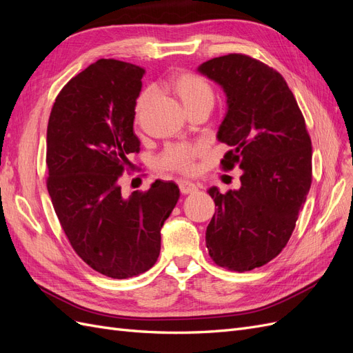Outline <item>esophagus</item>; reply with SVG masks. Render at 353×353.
<instances>
[{
    "label": "esophagus",
    "instance_id": "obj_1",
    "mask_svg": "<svg viewBox=\"0 0 353 353\" xmlns=\"http://www.w3.org/2000/svg\"><path fill=\"white\" fill-rule=\"evenodd\" d=\"M178 187H179L181 193H183V194L194 193V191L199 190L194 183H191V181H187V179H179V181H178Z\"/></svg>",
    "mask_w": 353,
    "mask_h": 353
}]
</instances>
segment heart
I'll list each match as a JSON object with an SVG mask.
<instances>
[{
	"label": "heart",
	"instance_id": "obj_1",
	"mask_svg": "<svg viewBox=\"0 0 353 353\" xmlns=\"http://www.w3.org/2000/svg\"><path fill=\"white\" fill-rule=\"evenodd\" d=\"M168 87L184 104L187 110L196 108V105L212 101L213 90L206 79H203L193 73H175L168 81ZM153 92L145 90L140 94L137 100V113H140L147 103L150 101ZM203 148L199 144L191 143H174L169 144L162 154L159 156L157 163L160 168L169 170H178V172L188 174L194 169V160L201 154Z\"/></svg>",
	"mask_w": 353,
	"mask_h": 353
}]
</instances>
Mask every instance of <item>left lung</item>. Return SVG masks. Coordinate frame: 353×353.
<instances>
[{"mask_svg": "<svg viewBox=\"0 0 353 353\" xmlns=\"http://www.w3.org/2000/svg\"><path fill=\"white\" fill-rule=\"evenodd\" d=\"M219 85L227 112L216 134L231 147L222 166L243 170L240 188L209 194L218 208L206 230L210 258L232 271L268 263L290 239L312 181V147L305 119L279 72L243 54L197 68Z\"/></svg>", "mask_w": 353, "mask_h": 353, "instance_id": "obj_1", "label": "left lung"}]
</instances>
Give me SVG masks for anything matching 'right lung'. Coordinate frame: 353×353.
<instances>
[{"label":"right lung","instance_id":"1","mask_svg":"<svg viewBox=\"0 0 353 353\" xmlns=\"http://www.w3.org/2000/svg\"><path fill=\"white\" fill-rule=\"evenodd\" d=\"M144 73L119 60L92 63L60 91L47 128V188L61 228L85 263L117 280L154 265L179 199L174 181L121 191L128 154L140 152L134 119Z\"/></svg>","mask_w":353,"mask_h":353}]
</instances>
